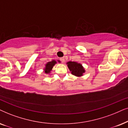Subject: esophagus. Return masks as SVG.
<instances>
[{"label": "esophagus", "instance_id": "34e87169", "mask_svg": "<svg viewBox=\"0 0 128 128\" xmlns=\"http://www.w3.org/2000/svg\"><path fill=\"white\" fill-rule=\"evenodd\" d=\"M60 60L62 61V62H65V58H64V57L60 58Z\"/></svg>", "mask_w": 128, "mask_h": 128}]
</instances>
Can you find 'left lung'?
<instances>
[{
  "instance_id": "1",
  "label": "left lung",
  "mask_w": 128,
  "mask_h": 128,
  "mask_svg": "<svg viewBox=\"0 0 128 128\" xmlns=\"http://www.w3.org/2000/svg\"><path fill=\"white\" fill-rule=\"evenodd\" d=\"M66 64L72 75L78 77H81L82 76H84V74L86 72V70L81 63L76 62V61H68Z\"/></svg>"
}]
</instances>
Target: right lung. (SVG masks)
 Returning a JSON list of instances; mask_svg holds the SVG:
<instances>
[{"label": "right lung", "mask_w": 128, "mask_h": 128, "mask_svg": "<svg viewBox=\"0 0 128 128\" xmlns=\"http://www.w3.org/2000/svg\"><path fill=\"white\" fill-rule=\"evenodd\" d=\"M61 63V61L59 60H52L51 61H49V62H47L45 65V67L44 68L43 71L46 74H50L51 73V71H52V68L54 66L56 65L57 63Z\"/></svg>", "instance_id": "right-lung-1"}]
</instances>
